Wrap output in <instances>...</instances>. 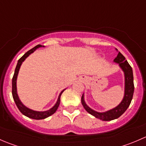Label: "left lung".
Returning a JSON list of instances; mask_svg holds the SVG:
<instances>
[{
	"label": "left lung",
	"instance_id": "obj_1",
	"mask_svg": "<svg viewBox=\"0 0 146 146\" xmlns=\"http://www.w3.org/2000/svg\"><path fill=\"white\" fill-rule=\"evenodd\" d=\"M117 51L118 50L116 48ZM114 62L118 64L119 67L121 68L124 73V95L120 104L114 108L108 110L104 112H98L95 111L90 107H88L85 103L84 99V94H82L81 98V102L85 110L89 114H92L96 118L102 121H111L119 118L126 111L128 107L131 104V102L133 98V92H134V85H133V76L132 68L126 61L125 57L119 51L117 56L114 58Z\"/></svg>",
	"mask_w": 146,
	"mask_h": 146
}]
</instances>
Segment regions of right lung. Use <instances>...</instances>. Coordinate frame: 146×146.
Listing matches in <instances>:
<instances>
[{
  "mask_svg": "<svg viewBox=\"0 0 146 146\" xmlns=\"http://www.w3.org/2000/svg\"><path fill=\"white\" fill-rule=\"evenodd\" d=\"M39 47H44V46L40 45V44L36 45V46H35L34 48H32V49L28 51L27 53H25V54L24 55H23V56L18 60L17 66H16L15 70V73L13 78V80H12V94H13V100H14L17 108L19 109L20 112H21L23 114H24L25 116L29 117V118L36 119V120L47 118V117H50V116L52 115L53 114H54V113L56 112V111L57 110V109H58V106H59L60 104L61 94H62L63 92L66 90L64 89V90L61 91V93H60L59 95H58L57 102H56V104H54V107H51L50 110H46V111H35V110H31V109L28 108V107H26V106H25L24 104H23V102L20 101L17 92V76H18L19 70H20V66H21V65L23 64V61H24L31 54H32L34 51H36V50L37 49V48H39Z\"/></svg>",
  "mask_w": 146,
  "mask_h": 146,
  "instance_id": "1",
  "label": "right lung"
}]
</instances>
